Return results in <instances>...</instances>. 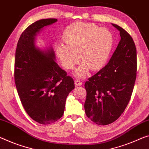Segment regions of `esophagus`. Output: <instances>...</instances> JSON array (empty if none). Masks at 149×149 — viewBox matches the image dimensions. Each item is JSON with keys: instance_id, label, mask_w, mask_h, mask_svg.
<instances>
[{"instance_id": "1", "label": "esophagus", "mask_w": 149, "mask_h": 149, "mask_svg": "<svg viewBox=\"0 0 149 149\" xmlns=\"http://www.w3.org/2000/svg\"><path fill=\"white\" fill-rule=\"evenodd\" d=\"M74 83H75V85L79 86H81L82 84V81H81V80H79V79H76V80H75Z\"/></svg>"}]
</instances>
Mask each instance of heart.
<instances>
[{"mask_svg":"<svg viewBox=\"0 0 149 149\" xmlns=\"http://www.w3.org/2000/svg\"><path fill=\"white\" fill-rule=\"evenodd\" d=\"M65 45L56 47V52L66 69L72 70L81 59V65L75 72L84 77L89 68L98 70L106 64L114 46V36L109 29L97 25L79 22L68 26L63 33Z\"/></svg>","mask_w":149,"mask_h":149,"instance_id":"b5f03b06","label":"heart"}]
</instances>
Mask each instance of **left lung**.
Segmentation results:
<instances>
[{"label": "left lung", "instance_id": "1", "mask_svg": "<svg viewBox=\"0 0 149 149\" xmlns=\"http://www.w3.org/2000/svg\"><path fill=\"white\" fill-rule=\"evenodd\" d=\"M112 24L120 31V42L109 63L84 83L85 113L99 125L111 124L123 113L136 77V49L133 39L125 29Z\"/></svg>", "mask_w": 149, "mask_h": 149}]
</instances>
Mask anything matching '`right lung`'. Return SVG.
<instances>
[{"label":"right lung","instance_id":"1","mask_svg":"<svg viewBox=\"0 0 149 149\" xmlns=\"http://www.w3.org/2000/svg\"><path fill=\"white\" fill-rule=\"evenodd\" d=\"M56 19L37 20L29 26L18 41L15 59V82L25 111L40 124L49 125L62 117L66 98L74 88L72 78L55 62L52 49L35 47L36 33Z\"/></svg>","mask_w":149,"mask_h":149}]
</instances>
